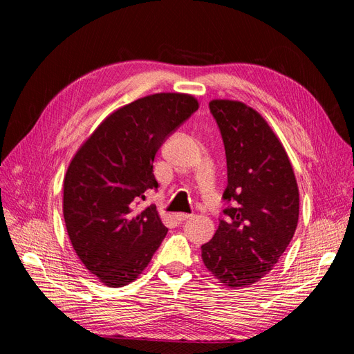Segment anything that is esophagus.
<instances>
[{"label": "esophagus", "instance_id": "34e87169", "mask_svg": "<svg viewBox=\"0 0 354 354\" xmlns=\"http://www.w3.org/2000/svg\"><path fill=\"white\" fill-rule=\"evenodd\" d=\"M194 217V214H185V212H177V214H174V218L177 220V221H186V220H189V218H192Z\"/></svg>", "mask_w": 354, "mask_h": 354}]
</instances>
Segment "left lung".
<instances>
[{
    "label": "left lung",
    "mask_w": 354,
    "mask_h": 354,
    "mask_svg": "<svg viewBox=\"0 0 354 354\" xmlns=\"http://www.w3.org/2000/svg\"><path fill=\"white\" fill-rule=\"evenodd\" d=\"M227 162L224 208L202 261L230 288L269 273L291 242L299 211L298 186L283 146L263 116L233 100H212Z\"/></svg>",
    "instance_id": "1"
}]
</instances>
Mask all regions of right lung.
Here are the masks:
<instances>
[{
    "label": "right lung",
    "mask_w": 354,
    "mask_h": 354,
    "mask_svg": "<svg viewBox=\"0 0 354 354\" xmlns=\"http://www.w3.org/2000/svg\"><path fill=\"white\" fill-rule=\"evenodd\" d=\"M198 108L189 94L138 99L106 118L73 156L63 185V217L75 252L104 285L136 281L165 238L156 207L137 205L158 189L159 147Z\"/></svg>",
    "instance_id": "add662e5"
}]
</instances>
